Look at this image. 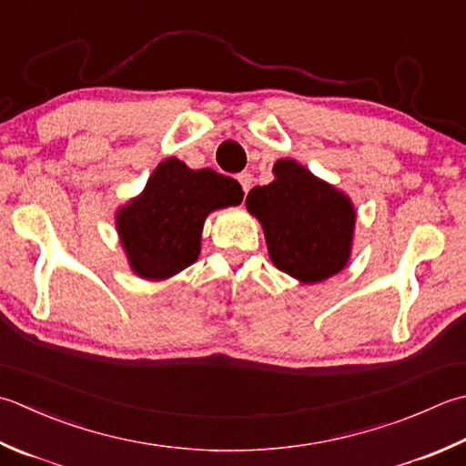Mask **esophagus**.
Here are the masks:
<instances>
[{
	"instance_id": "1",
	"label": "esophagus",
	"mask_w": 466,
	"mask_h": 466,
	"mask_svg": "<svg viewBox=\"0 0 466 466\" xmlns=\"http://www.w3.org/2000/svg\"><path fill=\"white\" fill-rule=\"evenodd\" d=\"M238 181H240V186H242V191H244V196L248 194V189H250V186H252V176L248 171H242L240 176H238Z\"/></svg>"
}]
</instances>
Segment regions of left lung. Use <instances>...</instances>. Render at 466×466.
I'll return each instance as SVG.
<instances>
[{"label":"left lung","mask_w":466,"mask_h":466,"mask_svg":"<svg viewBox=\"0 0 466 466\" xmlns=\"http://www.w3.org/2000/svg\"><path fill=\"white\" fill-rule=\"evenodd\" d=\"M277 179L257 186L246 208L258 218L275 267L303 282L339 272L350 258L355 212L348 196L293 159L275 163Z\"/></svg>","instance_id":"left-lung-1"}]
</instances>
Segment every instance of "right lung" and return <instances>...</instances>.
<instances>
[{
	"mask_svg": "<svg viewBox=\"0 0 466 466\" xmlns=\"http://www.w3.org/2000/svg\"><path fill=\"white\" fill-rule=\"evenodd\" d=\"M244 191L214 169H189L169 157L153 171L143 194L121 209L116 228L137 275L173 277L198 260L206 216L242 202Z\"/></svg>",
	"mask_w": 466,
	"mask_h": 466,
	"instance_id": "add662e5",
	"label": "right lung"
}]
</instances>
